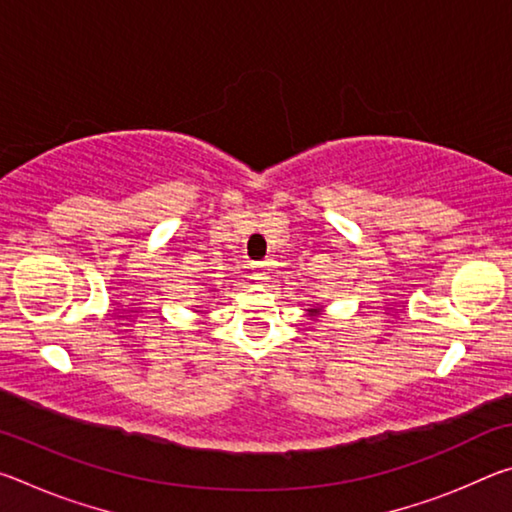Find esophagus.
Instances as JSON below:
<instances>
[{"label": "esophagus", "mask_w": 512, "mask_h": 512, "mask_svg": "<svg viewBox=\"0 0 512 512\" xmlns=\"http://www.w3.org/2000/svg\"><path fill=\"white\" fill-rule=\"evenodd\" d=\"M255 275H257V280H259V282H264V280H266V275H268V273H266V264L259 266Z\"/></svg>", "instance_id": "1"}]
</instances>
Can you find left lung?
I'll return each mask as SVG.
<instances>
[{"instance_id": "obj_1", "label": "left lung", "mask_w": 512, "mask_h": 512, "mask_svg": "<svg viewBox=\"0 0 512 512\" xmlns=\"http://www.w3.org/2000/svg\"><path fill=\"white\" fill-rule=\"evenodd\" d=\"M323 305H318V307H314V305H311L309 309H307V314H309V318L311 320H314V318H320V316H323Z\"/></svg>"}]
</instances>
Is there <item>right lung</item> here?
I'll list each match as a JSON object with an SVG mask.
<instances>
[{
	"label": "right lung",
	"instance_id": "obj_1",
	"mask_svg": "<svg viewBox=\"0 0 512 512\" xmlns=\"http://www.w3.org/2000/svg\"><path fill=\"white\" fill-rule=\"evenodd\" d=\"M210 293H219V289H214V287H212V289H210Z\"/></svg>",
	"mask_w": 512,
	"mask_h": 512
}]
</instances>
